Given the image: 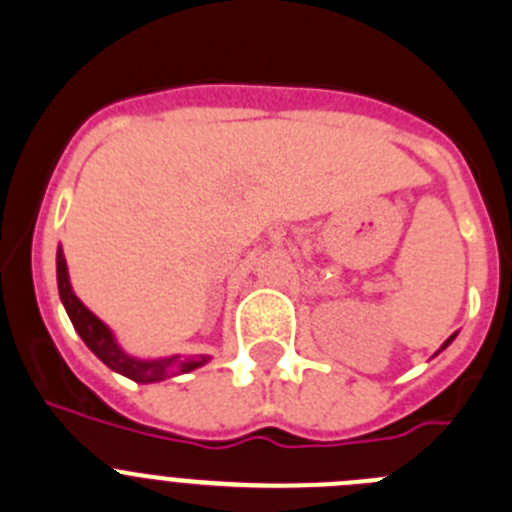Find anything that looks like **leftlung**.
I'll return each instance as SVG.
<instances>
[{"label":"left lung","mask_w":512,"mask_h":512,"mask_svg":"<svg viewBox=\"0 0 512 512\" xmlns=\"http://www.w3.org/2000/svg\"><path fill=\"white\" fill-rule=\"evenodd\" d=\"M454 337H457V332H454V335H452V337H449V340H447V342H444V345H442V350H444V348H447V345H449V342H452V340H454Z\"/></svg>","instance_id":"left-lung-1"}]
</instances>
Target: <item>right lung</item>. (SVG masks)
Masks as SVG:
<instances>
[{"label": "right lung", "mask_w": 512, "mask_h": 512, "mask_svg": "<svg viewBox=\"0 0 512 512\" xmlns=\"http://www.w3.org/2000/svg\"><path fill=\"white\" fill-rule=\"evenodd\" d=\"M58 289H60V299L65 304V312H68L70 322L78 330V335L83 337L88 348L103 360V363L109 365L111 370L116 373L126 375L131 381L137 383H154L162 381V378H172V375L180 373H190V370L200 368V365L208 363V355H195V358H164V360H137L129 358L126 353H121V348L116 345L114 335L101 320H98L96 314L88 312L83 307V302L73 294L68 281V266H65V256L63 251H58Z\"/></svg>", "instance_id": "right-lung-1"}]
</instances>
